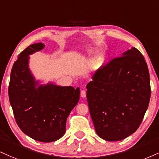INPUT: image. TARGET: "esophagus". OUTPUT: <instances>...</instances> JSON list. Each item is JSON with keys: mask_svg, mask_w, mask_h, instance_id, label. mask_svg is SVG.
I'll return each mask as SVG.
<instances>
[{"mask_svg": "<svg viewBox=\"0 0 159 159\" xmlns=\"http://www.w3.org/2000/svg\"><path fill=\"white\" fill-rule=\"evenodd\" d=\"M80 95H81V97L83 98H85L86 97V91L85 90H82L81 92H80Z\"/></svg>", "mask_w": 159, "mask_h": 159, "instance_id": "obj_1", "label": "esophagus"}]
</instances>
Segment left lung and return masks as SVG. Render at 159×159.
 I'll list each match as a JSON object with an SVG mask.
<instances>
[{
    "label": "left lung",
    "mask_w": 159,
    "mask_h": 159,
    "mask_svg": "<svg viewBox=\"0 0 159 159\" xmlns=\"http://www.w3.org/2000/svg\"><path fill=\"white\" fill-rule=\"evenodd\" d=\"M87 85L90 114L98 136L121 141L136 131L144 119L150 89L148 65L133 48L104 65Z\"/></svg>",
    "instance_id": "obj_1"
}]
</instances>
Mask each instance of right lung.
<instances>
[{
    "instance_id": "add662e5",
    "label": "right lung",
    "mask_w": 159,
    "mask_h": 159,
    "mask_svg": "<svg viewBox=\"0 0 159 159\" xmlns=\"http://www.w3.org/2000/svg\"><path fill=\"white\" fill-rule=\"evenodd\" d=\"M45 45L34 43L17 56L11 68L9 98L17 125L33 139L52 142L66 133V120L80 99V89L52 84L38 89L29 70V55L42 50Z\"/></svg>"
}]
</instances>
